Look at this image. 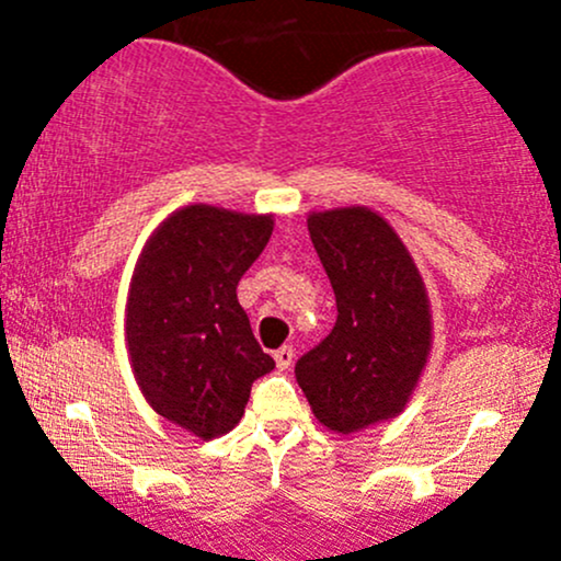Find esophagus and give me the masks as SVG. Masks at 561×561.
I'll return each mask as SVG.
<instances>
[{
    "label": "esophagus",
    "mask_w": 561,
    "mask_h": 561,
    "mask_svg": "<svg viewBox=\"0 0 561 561\" xmlns=\"http://www.w3.org/2000/svg\"><path fill=\"white\" fill-rule=\"evenodd\" d=\"M293 358H295V351L289 345L279 347V351L274 353V362H276V366H279V369H289V366H293Z\"/></svg>",
    "instance_id": "1"
}]
</instances>
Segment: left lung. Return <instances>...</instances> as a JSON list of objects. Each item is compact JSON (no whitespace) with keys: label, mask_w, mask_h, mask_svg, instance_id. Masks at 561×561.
<instances>
[{"label":"left lung","mask_w":561,"mask_h":561,"mask_svg":"<svg viewBox=\"0 0 561 561\" xmlns=\"http://www.w3.org/2000/svg\"><path fill=\"white\" fill-rule=\"evenodd\" d=\"M330 276L337 321L298 358L295 377L313 416L358 433L405 409L433 345L427 289L401 237L364 205L308 216Z\"/></svg>","instance_id":"8db88e82"}]
</instances>
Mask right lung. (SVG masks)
I'll return each instance as SVG.
<instances>
[{"label": "right lung", "instance_id": "right-lung-1", "mask_svg": "<svg viewBox=\"0 0 561 561\" xmlns=\"http://www.w3.org/2000/svg\"><path fill=\"white\" fill-rule=\"evenodd\" d=\"M272 231V216L186 205L152 231L128 285L126 343L141 396L203 440L229 433L255 379L274 369L237 300Z\"/></svg>", "mask_w": 561, "mask_h": 561}]
</instances>
